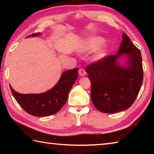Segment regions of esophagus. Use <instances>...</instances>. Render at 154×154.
<instances>
[{
    "label": "esophagus",
    "mask_w": 154,
    "mask_h": 154,
    "mask_svg": "<svg viewBox=\"0 0 154 154\" xmlns=\"http://www.w3.org/2000/svg\"><path fill=\"white\" fill-rule=\"evenodd\" d=\"M79 74L80 76L83 77V76H85V75H86L87 73H86V71H85L84 69H80L79 70Z\"/></svg>",
    "instance_id": "obj_1"
}]
</instances>
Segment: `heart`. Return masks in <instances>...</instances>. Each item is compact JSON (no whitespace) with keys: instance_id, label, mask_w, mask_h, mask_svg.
<instances>
[{"instance_id":"b5f03b06","label":"heart","mask_w":154,"mask_h":154,"mask_svg":"<svg viewBox=\"0 0 154 154\" xmlns=\"http://www.w3.org/2000/svg\"><path fill=\"white\" fill-rule=\"evenodd\" d=\"M103 42V40L100 38L95 37L90 38L88 41H86V43H85V49H92L96 48V47H98L100 44ZM105 55V50L103 48L98 49L97 51L96 52L95 54V58L96 59H100L102 58Z\"/></svg>"}]
</instances>
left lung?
<instances>
[{"label": "left lung", "mask_w": 154, "mask_h": 154, "mask_svg": "<svg viewBox=\"0 0 154 154\" xmlns=\"http://www.w3.org/2000/svg\"><path fill=\"white\" fill-rule=\"evenodd\" d=\"M116 55H109L85 67L91 82V99L103 113H114L128 109L141 88L143 69L140 51L126 34ZM128 56L127 67H122L116 60L122 54Z\"/></svg>", "instance_id": "1"}]
</instances>
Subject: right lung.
<instances>
[{
	"label": "right lung",
	"mask_w": 154,
	"mask_h": 154,
	"mask_svg": "<svg viewBox=\"0 0 154 154\" xmlns=\"http://www.w3.org/2000/svg\"><path fill=\"white\" fill-rule=\"evenodd\" d=\"M39 35V32H36L27 37ZM77 78L78 68H75L64 72L55 86L46 92L23 94L15 91L11 85L10 89L17 103L28 113L34 116L46 117L56 113L64 105Z\"/></svg>",
	"instance_id": "add662e5"
}]
</instances>
